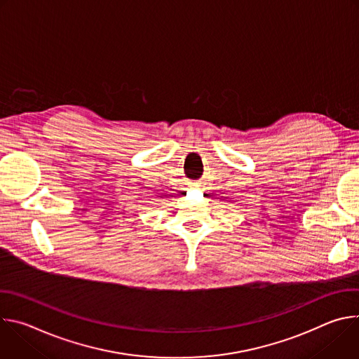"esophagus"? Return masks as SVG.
Here are the masks:
<instances>
[{"instance_id": "34e87169", "label": "esophagus", "mask_w": 359, "mask_h": 359, "mask_svg": "<svg viewBox=\"0 0 359 359\" xmlns=\"http://www.w3.org/2000/svg\"><path fill=\"white\" fill-rule=\"evenodd\" d=\"M194 186H196V184H194Z\"/></svg>"}]
</instances>
